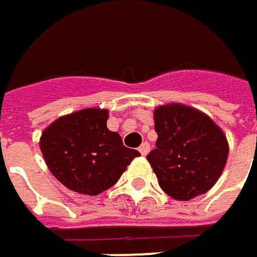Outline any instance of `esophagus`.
<instances>
[{
  "label": "esophagus",
  "instance_id": "obj_1",
  "mask_svg": "<svg viewBox=\"0 0 257 257\" xmlns=\"http://www.w3.org/2000/svg\"><path fill=\"white\" fill-rule=\"evenodd\" d=\"M149 150H150L149 143H143V144L140 146V149H139V151L141 153V156H147V154H149Z\"/></svg>",
  "mask_w": 257,
  "mask_h": 257
}]
</instances>
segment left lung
<instances>
[{"label":"left lung","mask_w":257,"mask_h":257,"mask_svg":"<svg viewBox=\"0 0 257 257\" xmlns=\"http://www.w3.org/2000/svg\"><path fill=\"white\" fill-rule=\"evenodd\" d=\"M158 134L147 156L167 195L189 201L212 188L228 160L226 136L211 117L180 103L154 111Z\"/></svg>","instance_id":"obj_1"}]
</instances>
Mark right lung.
Listing matches in <instances>:
<instances>
[{"label": "right lung", "mask_w": 257, "mask_h": 257, "mask_svg": "<svg viewBox=\"0 0 257 257\" xmlns=\"http://www.w3.org/2000/svg\"><path fill=\"white\" fill-rule=\"evenodd\" d=\"M108 110L84 108L59 117L41 136L39 147L55 178L79 194L97 195L116 184L140 156L107 128Z\"/></svg>", "instance_id": "1"}]
</instances>
